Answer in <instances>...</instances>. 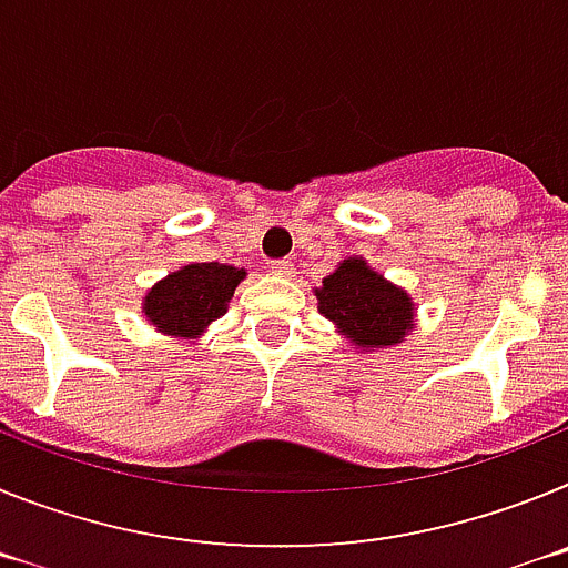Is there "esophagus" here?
<instances>
[{"mask_svg":"<svg viewBox=\"0 0 568 568\" xmlns=\"http://www.w3.org/2000/svg\"><path fill=\"white\" fill-rule=\"evenodd\" d=\"M271 271H274L277 277H294V274H297V271H294V265H291L288 260H274V263H271Z\"/></svg>","mask_w":568,"mask_h":568,"instance_id":"34e87169","label":"esophagus"}]
</instances>
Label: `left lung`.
I'll use <instances>...</instances> for the list:
<instances>
[{
  "label": "left lung",
  "mask_w": 568,
  "mask_h": 568,
  "mask_svg": "<svg viewBox=\"0 0 568 568\" xmlns=\"http://www.w3.org/2000/svg\"><path fill=\"white\" fill-rule=\"evenodd\" d=\"M320 312L337 323L363 348L400 343L412 328V300L366 265V260H343L317 288Z\"/></svg>",
  "instance_id": "8db88e82"
}]
</instances>
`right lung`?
Here are the masks:
<instances>
[{"label": "right lung", "mask_w": 568, "mask_h": 568, "mask_svg": "<svg viewBox=\"0 0 568 568\" xmlns=\"http://www.w3.org/2000/svg\"><path fill=\"white\" fill-rule=\"evenodd\" d=\"M243 277L245 271L231 268V265H185L148 291L145 317L160 332L174 334V337H194L211 320L223 317L231 294Z\"/></svg>", "instance_id": "right-lung-1"}]
</instances>
